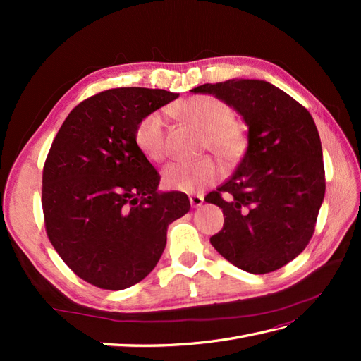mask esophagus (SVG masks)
I'll return each mask as SVG.
<instances>
[{
	"instance_id": "obj_1",
	"label": "esophagus",
	"mask_w": 361,
	"mask_h": 361,
	"mask_svg": "<svg viewBox=\"0 0 361 361\" xmlns=\"http://www.w3.org/2000/svg\"><path fill=\"white\" fill-rule=\"evenodd\" d=\"M189 202L192 204V208H198V206L203 204V195H198V194L189 195Z\"/></svg>"
}]
</instances>
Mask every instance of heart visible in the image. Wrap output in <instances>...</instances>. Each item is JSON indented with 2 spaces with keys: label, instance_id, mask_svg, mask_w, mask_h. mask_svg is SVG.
<instances>
[{
  "label": "heart",
  "instance_id": "obj_1",
  "mask_svg": "<svg viewBox=\"0 0 361 361\" xmlns=\"http://www.w3.org/2000/svg\"><path fill=\"white\" fill-rule=\"evenodd\" d=\"M186 124L203 132L202 152H214L231 166L239 161L248 147L247 128L234 119L228 102L214 96H194L173 109ZM135 141L152 161H164L169 155L167 122L161 110L150 111L135 130ZM221 166L216 158L204 157L195 163H171L164 169V185L171 189L195 192L221 178Z\"/></svg>",
  "mask_w": 361,
  "mask_h": 361
}]
</instances>
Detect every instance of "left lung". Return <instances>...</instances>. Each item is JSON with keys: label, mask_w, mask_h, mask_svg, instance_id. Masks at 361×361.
<instances>
[{"label": "left lung", "mask_w": 361, "mask_h": 361, "mask_svg": "<svg viewBox=\"0 0 361 361\" xmlns=\"http://www.w3.org/2000/svg\"><path fill=\"white\" fill-rule=\"evenodd\" d=\"M194 93L228 102L248 126L234 175L204 197L225 216L212 247L240 270L264 274L293 260L315 233L326 192L323 150L310 113L265 80L204 83Z\"/></svg>", "instance_id": "8db88e82"}]
</instances>
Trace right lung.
I'll list each match as a JSON object with an SVG mask.
<instances>
[{
	"mask_svg": "<svg viewBox=\"0 0 361 361\" xmlns=\"http://www.w3.org/2000/svg\"><path fill=\"white\" fill-rule=\"evenodd\" d=\"M178 97L166 90L113 88L74 106L43 167L48 239L71 270L104 290L147 276L166 248L169 224L190 209L186 194L158 192L159 173L135 130Z\"/></svg>",
	"mask_w": 361,
	"mask_h": 361,
	"instance_id": "right-lung-1",
	"label": "right lung"
}]
</instances>
